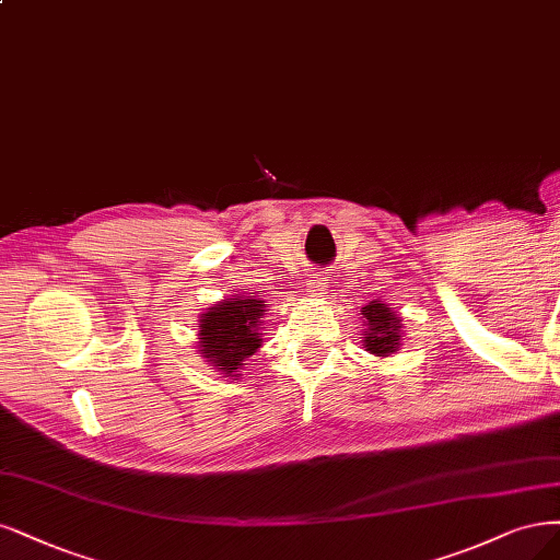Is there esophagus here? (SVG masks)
Returning <instances> with one entry per match:
<instances>
[{
    "label": "esophagus",
    "mask_w": 560,
    "mask_h": 560,
    "mask_svg": "<svg viewBox=\"0 0 560 560\" xmlns=\"http://www.w3.org/2000/svg\"><path fill=\"white\" fill-rule=\"evenodd\" d=\"M326 278H313V280H307V292H311L313 296H324L326 294Z\"/></svg>",
    "instance_id": "1"
}]
</instances>
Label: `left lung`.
Here are the masks:
<instances>
[{"instance_id":"1","label":"left lung","mask_w":560,"mask_h":560,"mask_svg":"<svg viewBox=\"0 0 560 560\" xmlns=\"http://www.w3.org/2000/svg\"><path fill=\"white\" fill-rule=\"evenodd\" d=\"M361 315L365 317L363 342L369 347V352L377 357H389L392 352H396L400 342V319L389 311V307L384 303L371 301L369 305L361 307Z\"/></svg>"}]
</instances>
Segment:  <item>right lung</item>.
<instances>
[{
	"mask_svg": "<svg viewBox=\"0 0 560 560\" xmlns=\"http://www.w3.org/2000/svg\"><path fill=\"white\" fill-rule=\"evenodd\" d=\"M266 301L234 299L222 301L201 317V354L226 375L238 373L243 361L261 345V317Z\"/></svg>",
	"mask_w": 560,
	"mask_h": 560,
	"instance_id": "add662e5",
	"label": "right lung"
}]
</instances>
